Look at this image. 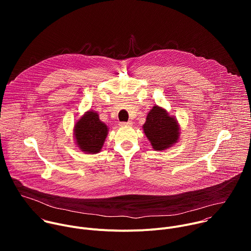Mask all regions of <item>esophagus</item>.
I'll use <instances>...</instances> for the list:
<instances>
[{"mask_svg": "<svg viewBox=\"0 0 251 251\" xmlns=\"http://www.w3.org/2000/svg\"><path fill=\"white\" fill-rule=\"evenodd\" d=\"M121 127H126V126H132V122L131 121H128V122H121L119 124Z\"/></svg>", "mask_w": 251, "mask_h": 251, "instance_id": "34e87169", "label": "esophagus"}]
</instances>
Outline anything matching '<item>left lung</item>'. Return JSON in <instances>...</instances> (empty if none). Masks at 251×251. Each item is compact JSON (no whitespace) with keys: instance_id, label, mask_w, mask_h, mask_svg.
I'll list each match as a JSON object with an SVG mask.
<instances>
[{"instance_id":"8db88e82","label":"left lung","mask_w":251,"mask_h":251,"mask_svg":"<svg viewBox=\"0 0 251 251\" xmlns=\"http://www.w3.org/2000/svg\"><path fill=\"white\" fill-rule=\"evenodd\" d=\"M143 130L156 151L172 147L180 138V126L176 119L158 105L149 111Z\"/></svg>"}]
</instances>
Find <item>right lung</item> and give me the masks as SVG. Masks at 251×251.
Here are the masks:
<instances>
[{"instance_id": "right-lung-1", "label": "right lung", "mask_w": 251, "mask_h": 251, "mask_svg": "<svg viewBox=\"0 0 251 251\" xmlns=\"http://www.w3.org/2000/svg\"><path fill=\"white\" fill-rule=\"evenodd\" d=\"M74 131L77 147L84 153L96 154L103 147L108 127L100 121L95 111L89 110L75 123Z\"/></svg>"}]
</instances>
